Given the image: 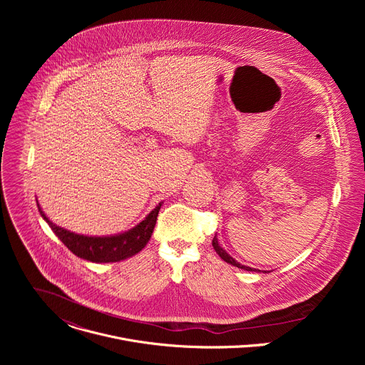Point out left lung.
<instances>
[{
    "label": "left lung",
    "instance_id": "8db88e82",
    "mask_svg": "<svg viewBox=\"0 0 365 365\" xmlns=\"http://www.w3.org/2000/svg\"><path fill=\"white\" fill-rule=\"evenodd\" d=\"M212 245H214V248H215V251H217V254L224 259V262H227V263H230V264H232V266H235V267H238V269H242V270H247V272H254L255 269H251V267H247V266H242V264H240L237 259H234L224 248H221V245L218 244V240H217V235L214 237V240H212Z\"/></svg>",
    "mask_w": 365,
    "mask_h": 365
}]
</instances>
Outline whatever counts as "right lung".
Masks as SVG:
<instances>
[{"label": "right lung", "instance_id": "right-lung-1", "mask_svg": "<svg viewBox=\"0 0 365 365\" xmlns=\"http://www.w3.org/2000/svg\"><path fill=\"white\" fill-rule=\"evenodd\" d=\"M160 206L162 203L155 206L138 225L128 230L127 232L111 235V237H88V235H79V234L71 232L48 221V218L41 211L40 205L37 203L40 215L48 224L51 231L58 235V238L75 255L83 259H88V262H92V263H115L128 257H133L134 254L141 251L153 234L155 221H158V215L160 211Z\"/></svg>", "mask_w": 365, "mask_h": 365}]
</instances>
